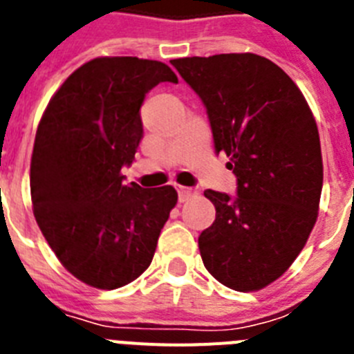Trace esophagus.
Masks as SVG:
<instances>
[{
    "mask_svg": "<svg viewBox=\"0 0 354 354\" xmlns=\"http://www.w3.org/2000/svg\"><path fill=\"white\" fill-rule=\"evenodd\" d=\"M177 192H179V200L180 202H184V200H187L192 195H195L196 189H193V187H186V186H177Z\"/></svg>",
    "mask_w": 354,
    "mask_h": 354,
    "instance_id": "34e87169",
    "label": "esophagus"
}]
</instances>
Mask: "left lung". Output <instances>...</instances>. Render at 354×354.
Instances as JSON below:
<instances>
[{
    "mask_svg": "<svg viewBox=\"0 0 354 354\" xmlns=\"http://www.w3.org/2000/svg\"><path fill=\"white\" fill-rule=\"evenodd\" d=\"M202 99L237 196L205 189L216 220L198 237L205 270L239 292L264 289L310 236L323 189L315 118L282 68L253 53L171 60Z\"/></svg>",
    "mask_w": 354,
    "mask_h": 354,
    "instance_id": "1",
    "label": "left lung"
}]
</instances>
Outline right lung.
Returning <instances> with one entry per match:
<instances>
[{
  "label": "right lung",
  "instance_id": "right-lung-1",
  "mask_svg": "<svg viewBox=\"0 0 354 354\" xmlns=\"http://www.w3.org/2000/svg\"><path fill=\"white\" fill-rule=\"evenodd\" d=\"M177 83L167 64L101 56L81 65L51 97L30 165L33 214L65 270L95 289H118L140 277L177 204L171 186L124 184L143 124L145 93Z\"/></svg>",
  "mask_w": 354,
  "mask_h": 354
}]
</instances>
